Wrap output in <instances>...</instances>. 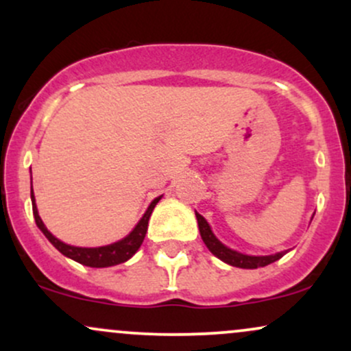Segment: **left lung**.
Returning <instances> with one entry per match:
<instances>
[{
	"label": "left lung",
	"instance_id": "obj_1",
	"mask_svg": "<svg viewBox=\"0 0 351 351\" xmlns=\"http://www.w3.org/2000/svg\"><path fill=\"white\" fill-rule=\"evenodd\" d=\"M196 219H198V226H199V232L201 237H203L204 244L206 247L215 254L216 257H219L221 261L229 265H234V267H241V269H257V267H264V265H269L276 261H279L285 252H279L274 254V256H245V254L236 252L232 249L226 247L224 244H221L219 241L216 239V236L213 234L211 228L206 223L203 216L196 213Z\"/></svg>",
	"mask_w": 351,
	"mask_h": 351
}]
</instances>
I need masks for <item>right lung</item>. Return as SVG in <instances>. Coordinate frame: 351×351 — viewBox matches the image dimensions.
<instances>
[{"mask_svg": "<svg viewBox=\"0 0 351 351\" xmlns=\"http://www.w3.org/2000/svg\"><path fill=\"white\" fill-rule=\"evenodd\" d=\"M160 198H162V196H160ZM160 198L152 201V204L148 206L147 213H145L142 219H140V223L136 224L134 231H132L127 237H123L122 241H119V243H114L110 245H102V247H74V245L64 244L62 241H59L58 237H54L49 231H47V228L44 226L41 217L38 215V208H36V203H34V195L31 193V199H33V215H34L36 224H38V228L41 229L43 234L51 241V244L54 245L59 252H62L64 256L74 259L75 263L88 265V267H110V265L122 264L125 261L130 259V257L138 251V247L143 243L145 234H147V229H148V219H150L153 208L156 206V203H158Z\"/></svg>", "mask_w": 351, "mask_h": 351, "instance_id": "obj_1", "label": "right lung"}]
</instances>
